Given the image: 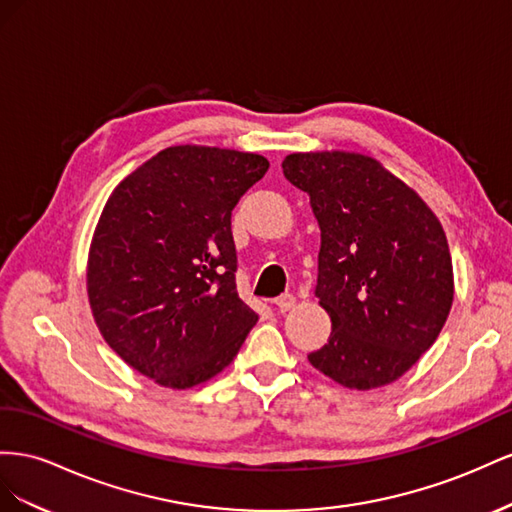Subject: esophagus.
Segmentation results:
<instances>
[{
	"label": "esophagus",
	"instance_id": "34e87169",
	"mask_svg": "<svg viewBox=\"0 0 512 512\" xmlns=\"http://www.w3.org/2000/svg\"><path fill=\"white\" fill-rule=\"evenodd\" d=\"M274 304H276V309H279V313H287V311H291L296 306V298L291 296V294H285L281 298H276Z\"/></svg>",
	"mask_w": 512,
	"mask_h": 512
}]
</instances>
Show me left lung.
Listing matches in <instances>:
<instances>
[{
	"mask_svg": "<svg viewBox=\"0 0 512 512\" xmlns=\"http://www.w3.org/2000/svg\"><path fill=\"white\" fill-rule=\"evenodd\" d=\"M283 173L321 229L315 296L332 332L309 362L352 390L392 384L440 337L455 296L440 218L367 154L294 152Z\"/></svg>",
	"mask_w": 512,
	"mask_h": 512,
	"instance_id": "8db88e82",
	"label": "left lung"
}]
</instances>
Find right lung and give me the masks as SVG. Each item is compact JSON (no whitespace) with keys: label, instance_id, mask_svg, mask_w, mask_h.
Wrapping results in <instances>:
<instances>
[{"label":"right lung","instance_id":"1","mask_svg":"<svg viewBox=\"0 0 512 512\" xmlns=\"http://www.w3.org/2000/svg\"><path fill=\"white\" fill-rule=\"evenodd\" d=\"M270 163L210 145H171L113 188L87 255L102 339L152 382L186 390L236 358L259 315L236 289L231 210Z\"/></svg>","mask_w":512,"mask_h":512}]
</instances>
